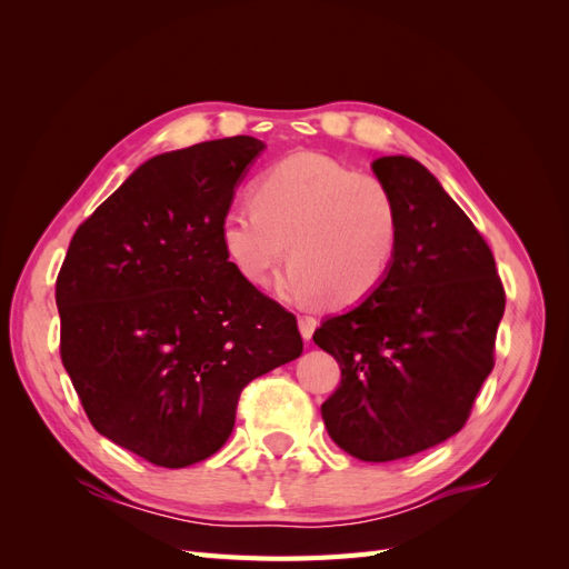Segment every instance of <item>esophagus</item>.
Here are the masks:
<instances>
[{
  "instance_id": "1",
  "label": "esophagus",
  "mask_w": 569,
  "mask_h": 569,
  "mask_svg": "<svg viewBox=\"0 0 569 569\" xmlns=\"http://www.w3.org/2000/svg\"><path fill=\"white\" fill-rule=\"evenodd\" d=\"M316 327H318V320H316L313 316H299V330H301V337H303L306 341L313 337Z\"/></svg>"
}]
</instances>
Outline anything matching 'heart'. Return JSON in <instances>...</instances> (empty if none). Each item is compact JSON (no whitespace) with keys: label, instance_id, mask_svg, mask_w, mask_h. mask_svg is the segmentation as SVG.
<instances>
[{"label":"heart","instance_id":"heart-1","mask_svg":"<svg viewBox=\"0 0 569 569\" xmlns=\"http://www.w3.org/2000/svg\"><path fill=\"white\" fill-rule=\"evenodd\" d=\"M399 234V206L380 178L313 151L272 163L253 182V201L234 203L220 228L242 280L268 284L289 244L284 297L335 306L360 303L382 284Z\"/></svg>","mask_w":569,"mask_h":569}]
</instances>
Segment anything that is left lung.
<instances>
[{"instance_id":"1","label":"left lung","mask_w":569,"mask_h":569,"mask_svg":"<svg viewBox=\"0 0 569 569\" xmlns=\"http://www.w3.org/2000/svg\"><path fill=\"white\" fill-rule=\"evenodd\" d=\"M372 170L399 206L393 263L313 341L341 368L320 408L327 432L349 456L387 462L432 449L468 422L496 363L506 289L487 239L422 163L382 157Z\"/></svg>"}]
</instances>
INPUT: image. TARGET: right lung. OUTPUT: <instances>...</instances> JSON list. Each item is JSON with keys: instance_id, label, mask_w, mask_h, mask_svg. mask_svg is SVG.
Wrapping results in <instances>:
<instances>
[{"instance_id": "1", "label": "right lung", "mask_w": 569, "mask_h": 569, "mask_svg": "<svg viewBox=\"0 0 569 569\" xmlns=\"http://www.w3.org/2000/svg\"><path fill=\"white\" fill-rule=\"evenodd\" d=\"M249 134L161 153L76 230L57 278L61 363L99 435L159 468L228 441L242 389L301 356L295 313L222 249Z\"/></svg>"}]
</instances>
